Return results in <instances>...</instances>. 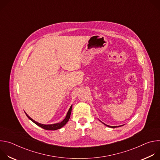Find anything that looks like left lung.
I'll return each instance as SVG.
<instances>
[{
  "label": "left lung",
  "instance_id": "8db88e82",
  "mask_svg": "<svg viewBox=\"0 0 160 160\" xmlns=\"http://www.w3.org/2000/svg\"><path fill=\"white\" fill-rule=\"evenodd\" d=\"M104 125H106V124H104ZM106 126H108V127H111V128H116V127H117H117H111V126H109V125H106ZM121 126H122V125H121ZM121 126H118V127H121Z\"/></svg>",
  "mask_w": 160,
  "mask_h": 160
}]
</instances>
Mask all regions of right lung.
Here are the masks:
<instances>
[{
  "instance_id": "obj_1",
  "label": "right lung",
  "mask_w": 160,
  "mask_h": 160,
  "mask_svg": "<svg viewBox=\"0 0 160 160\" xmlns=\"http://www.w3.org/2000/svg\"><path fill=\"white\" fill-rule=\"evenodd\" d=\"M72 109V105L71 107L70 108V109L68 110L66 118H65L61 122L58 123H55V124H52V125H43V124L35 122V120H33V119H32V118L27 115V113H26V115L27 116V117H28L30 120H32L33 123H35L36 125H37L38 126L40 127L41 128H43V129H45V130H58V129L61 128L64 125H66V123L68 122V120H69V119H70V118Z\"/></svg>"
}]
</instances>
